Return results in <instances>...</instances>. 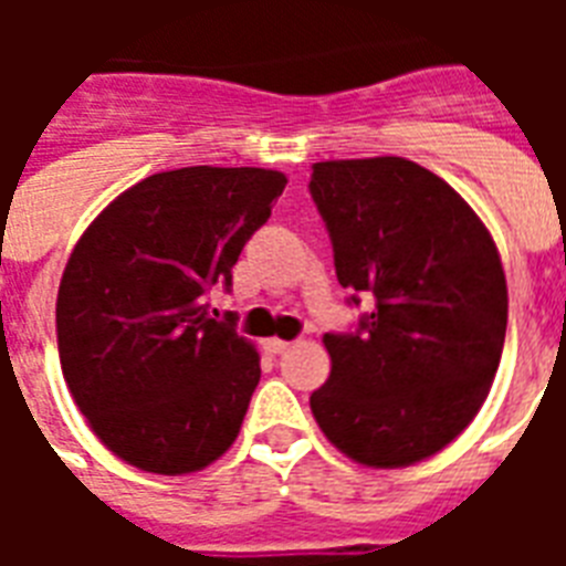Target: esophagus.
Listing matches in <instances>:
<instances>
[{
	"label": "esophagus",
	"instance_id": "34e87169",
	"mask_svg": "<svg viewBox=\"0 0 566 566\" xmlns=\"http://www.w3.org/2000/svg\"><path fill=\"white\" fill-rule=\"evenodd\" d=\"M264 349L266 353H273V355H282L291 349V340H279V337H270V340H264Z\"/></svg>",
	"mask_w": 566,
	"mask_h": 566
}]
</instances>
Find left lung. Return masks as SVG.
Masks as SVG:
<instances>
[{
    "label": "left lung",
    "mask_w": 566,
    "mask_h": 566,
    "mask_svg": "<svg viewBox=\"0 0 566 566\" xmlns=\"http://www.w3.org/2000/svg\"><path fill=\"white\" fill-rule=\"evenodd\" d=\"M311 199L326 222L353 332H328L332 376L311 394L319 429L367 467H408L470 426L509 326L500 252L473 208L405 158L323 161Z\"/></svg>",
    "instance_id": "obj_1"
}]
</instances>
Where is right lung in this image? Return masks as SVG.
<instances>
[{
  "mask_svg": "<svg viewBox=\"0 0 566 566\" xmlns=\"http://www.w3.org/2000/svg\"><path fill=\"white\" fill-rule=\"evenodd\" d=\"M284 179L258 167L155 172L75 243L57 287V353L78 411L137 470H202L234 443L261 367L205 296L273 213Z\"/></svg>",
  "mask_w": 566,
  "mask_h": 566,
  "instance_id": "add662e5",
  "label": "right lung"
}]
</instances>
